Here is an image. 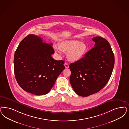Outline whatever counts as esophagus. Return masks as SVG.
<instances>
[{
	"instance_id": "1",
	"label": "esophagus",
	"mask_w": 129,
	"mask_h": 129,
	"mask_svg": "<svg viewBox=\"0 0 129 129\" xmlns=\"http://www.w3.org/2000/svg\"><path fill=\"white\" fill-rule=\"evenodd\" d=\"M64 66H65V67L66 68H69V66L68 64L67 63H65V64H64Z\"/></svg>"
}]
</instances>
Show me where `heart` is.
Here are the masks:
<instances>
[{"mask_svg": "<svg viewBox=\"0 0 129 129\" xmlns=\"http://www.w3.org/2000/svg\"><path fill=\"white\" fill-rule=\"evenodd\" d=\"M58 47L55 46L54 48L56 52L60 54V50L67 53L69 60L73 62L80 60L84 56L88 49L86 45L77 40L63 41L59 43Z\"/></svg>", "mask_w": 129, "mask_h": 129, "instance_id": "obj_1", "label": "heart"}]
</instances>
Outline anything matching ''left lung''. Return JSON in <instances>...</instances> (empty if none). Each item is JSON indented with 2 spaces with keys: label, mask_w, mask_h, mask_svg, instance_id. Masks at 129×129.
<instances>
[{
  "label": "left lung",
  "mask_w": 129,
  "mask_h": 129,
  "mask_svg": "<svg viewBox=\"0 0 129 129\" xmlns=\"http://www.w3.org/2000/svg\"><path fill=\"white\" fill-rule=\"evenodd\" d=\"M92 40L94 47L69 66L71 86L76 93L82 97L101 90L110 80L114 65V56L109 42L101 37Z\"/></svg>",
  "instance_id": "1"
}]
</instances>
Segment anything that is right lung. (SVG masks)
Returning a JSON list of instances; mask_svg holds the SVG:
<instances>
[{"instance_id":"1","label":"right lung","mask_w":129,"mask_h":129,"mask_svg":"<svg viewBox=\"0 0 129 129\" xmlns=\"http://www.w3.org/2000/svg\"><path fill=\"white\" fill-rule=\"evenodd\" d=\"M52 44L29 34L19 43L14 58L16 79L25 91L36 95L48 93L64 69V61L51 57Z\"/></svg>"}]
</instances>
